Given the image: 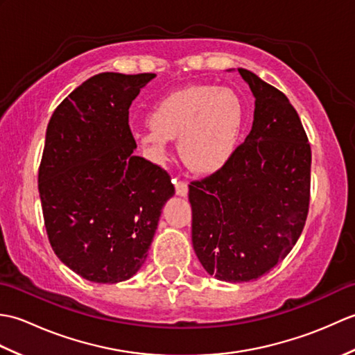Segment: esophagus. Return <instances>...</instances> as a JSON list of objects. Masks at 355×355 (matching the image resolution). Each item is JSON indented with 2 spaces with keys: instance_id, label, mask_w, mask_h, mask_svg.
Segmentation results:
<instances>
[{
  "instance_id": "34e87169",
  "label": "esophagus",
  "mask_w": 355,
  "mask_h": 355,
  "mask_svg": "<svg viewBox=\"0 0 355 355\" xmlns=\"http://www.w3.org/2000/svg\"><path fill=\"white\" fill-rule=\"evenodd\" d=\"M173 186H175V192L180 197H186L187 192H189V186H187V183L183 182V180L173 178Z\"/></svg>"
}]
</instances>
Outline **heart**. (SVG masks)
Instances as JSON below:
<instances>
[{
  "mask_svg": "<svg viewBox=\"0 0 355 355\" xmlns=\"http://www.w3.org/2000/svg\"><path fill=\"white\" fill-rule=\"evenodd\" d=\"M150 126L137 135L150 160L164 163L168 140H178L183 163L195 173H214L227 164L238 148L244 105L227 87L201 85L180 89L158 102Z\"/></svg>",
  "mask_w": 355,
  "mask_h": 355,
  "instance_id": "heart-1",
  "label": "heart"
}]
</instances>
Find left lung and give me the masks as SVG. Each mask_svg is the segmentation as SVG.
I'll return each mask as SVG.
<instances>
[{
  "instance_id": "1",
  "label": "left lung",
  "mask_w": 355,
  "mask_h": 355,
  "mask_svg": "<svg viewBox=\"0 0 355 355\" xmlns=\"http://www.w3.org/2000/svg\"><path fill=\"white\" fill-rule=\"evenodd\" d=\"M254 96L250 134L223 169L189 184L192 244L209 275L250 282L285 259L308 216L311 148L286 96L238 69Z\"/></svg>"
}]
</instances>
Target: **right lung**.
Listing matches in <instances>:
<instances>
[{
	"label": "right lung",
	"instance_id": "1",
	"mask_svg": "<svg viewBox=\"0 0 355 355\" xmlns=\"http://www.w3.org/2000/svg\"><path fill=\"white\" fill-rule=\"evenodd\" d=\"M154 73H101L59 103L37 172L53 252L87 281L116 284L146 261L169 173L139 155L130 107Z\"/></svg>",
	"mask_w": 355,
	"mask_h": 355
}]
</instances>
